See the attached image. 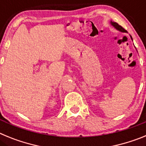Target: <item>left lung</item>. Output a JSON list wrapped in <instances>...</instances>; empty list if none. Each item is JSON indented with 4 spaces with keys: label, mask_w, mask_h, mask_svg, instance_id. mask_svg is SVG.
Listing matches in <instances>:
<instances>
[{
    "label": "left lung",
    "mask_w": 146,
    "mask_h": 146,
    "mask_svg": "<svg viewBox=\"0 0 146 146\" xmlns=\"http://www.w3.org/2000/svg\"><path fill=\"white\" fill-rule=\"evenodd\" d=\"M110 24H111V25H113V26L114 27V28H115V29L118 30V31H119L123 32V33H127V31H126V30H125L123 28H122V27H121V25H118V24L117 23H115V22L110 21ZM130 37H131V40H132V38H131V36H130Z\"/></svg>",
    "instance_id": "8db88e82"
}]
</instances>
